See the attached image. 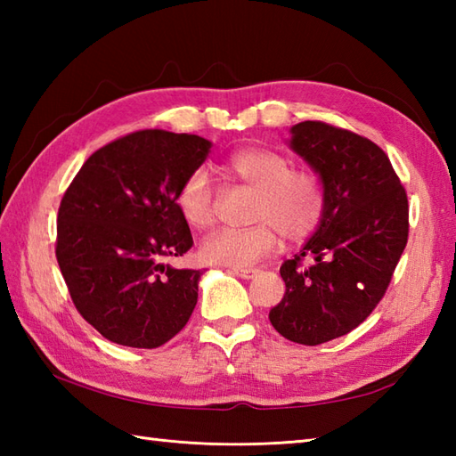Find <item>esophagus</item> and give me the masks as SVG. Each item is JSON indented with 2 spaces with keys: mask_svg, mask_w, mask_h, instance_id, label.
I'll return each mask as SVG.
<instances>
[{
  "mask_svg": "<svg viewBox=\"0 0 456 456\" xmlns=\"http://www.w3.org/2000/svg\"><path fill=\"white\" fill-rule=\"evenodd\" d=\"M256 273H258V270H255V268H231V274H235V276L243 278V280L253 278Z\"/></svg>",
  "mask_w": 456,
  "mask_h": 456,
  "instance_id": "obj_1",
  "label": "esophagus"
}]
</instances>
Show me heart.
Listing matches in <instances>:
<instances>
[{
  "instance_id": "1",
  "label": "heart",
  "mask_w": 456,
  "mask_h": 456,
  "mask_svg": "<svg viewBox=\"0 0 456 456\" xmlns=\"http://www.w3.org/2000/svg\"><path fill=\"white\" fill-rule=\"evenodd\" d=\"M231 178L256 190L250 209V227H227L201 243V258L209 265L247 268L274 253L280 233L302 240L322 225L327 198L322 178L314 170L292 168L286 154L248 147L231 154L225 162ZM176 208L193 229H208L216 219V188L209 172L193 168L176 191Z\"/></svg>"
}]
</instances>
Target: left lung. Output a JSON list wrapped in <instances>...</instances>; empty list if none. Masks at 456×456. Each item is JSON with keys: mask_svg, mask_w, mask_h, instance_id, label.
Instances as JSON below:
<instances>
[{"mask_svg": "<svg viewBox=\"0 0 456 456\" xmlns=\"http://www.w3.org/2000/svg\"><path fill=\"white\" fill-rule=\"evenodd\" d=\"M289 149L323 182L322 225L280 276L286 294L268 319L288 341L322 345L361 325L384 297L408 243V196L386 152L323 121L294 125ZM314 263L303 266V256Z\"/></svg>", "mask_w": 456, "mask_h": 456, "instance_id": "obj_1", "label": "left lung"}]
</instances>
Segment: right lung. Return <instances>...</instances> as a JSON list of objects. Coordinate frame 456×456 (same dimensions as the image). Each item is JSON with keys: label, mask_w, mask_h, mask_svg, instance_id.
Wrapping results in <instances>:
<instances>
[{"label": "right lung", "mask_w": 456, "mask_h": 456, "mask_svg": "<svg viewBox=\"0 0 456 456\" xmlns=\"http://www.w3.org/2000/svg\"><path fill=\"white\" fill-rule=\"evenodd\" d=\"M209 149L198 134L137 131L95 151L68 186L56 260L76 309L108 341L157 348L188 323L203 273L162 260L193 245L176 191Z\"/></svg>", "instance_id": "1"}]
</instances>
